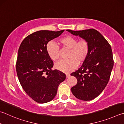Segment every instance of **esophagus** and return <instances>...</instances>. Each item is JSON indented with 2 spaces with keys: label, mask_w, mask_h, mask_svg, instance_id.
I'll return each mask as SVG.
<instances>
[{
  "label": "esophagus",
  "mask_w": 124,
  "mask_h": 124,
  "mask_svg": "<svg viewBox=\"0 0 124 124\" xmlns=\"http://www.w3.org/2000/svg\"><path fill=\"white\" fill-rule=\"evenodd\" d=\"M70 75L69 74H66V78H69L70 77Z\"/></svg>",
  "instance_id": "1"
}]
</instances>
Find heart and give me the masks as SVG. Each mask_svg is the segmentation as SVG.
I'll list each match as a JSON object with an SVG mask.
<instances>
[{"label":"heart","mask_w":124,"mask_h":124,"mask_svg":"<svg viewBox=\"0 0 124 124\" xmlns=\"http://www.w3.org/2000/svg\"><path fill=\"white\" fill-rule=\"evenodd\" d=\"M63 48L69 49L68 60H61L56 63L55 67L56 69L65 73L73 71L78 64L84 63L89 54L90 46L88 41L85 39L78 40L72 36H66L59 40ZM47 54L51 60L56 61L60 58L59 46L53 41L48 43L46 46Z\"/></svg>","instance_id":"heart-1"}]
</instances>
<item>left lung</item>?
<instances>
[{
  "label": "left lung",
  "mask_w": 124,
  "mask_h": 124,
  "mask_svg": "<svg viewBox=\"0 0 124 124\" xmlns=\"http://www.w3.org/2000/svg\"><path fill=\"white\" fill-rule=\"evenodd\" d=\"M88 41L89 54L78 70L70 75L78 78L71 88L76 98L89 101L101 94L109 81L114 65L111 46L101 33L94 29L80 31L67 30Z\"/></svg>",
  "instance_id": "obj_1"
}]
</instances>
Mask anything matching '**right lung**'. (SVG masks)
Masks as SVG:
<instances>
[{
	"label": "right lung",
	"instance_id": "1",
	"mask_svg": "<svg viewBox=\"0 0 124 124\" xmlns=\"http://www.w3.org/2000/svg\"><path fill=\"white\" fill-rule=\"evenodd\" d=\"M64 31H36L25 38L19 46L16 62L18 78L26 94L38 103L52 100L58 85L66 79L65 74L52 69L53 61L46 50L48 43Z\"/></svg>",
	"mask_w": 124,
	"mask_h": 124
}]
</instances>
